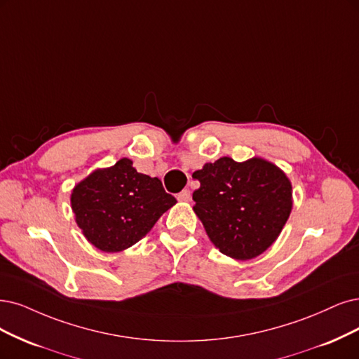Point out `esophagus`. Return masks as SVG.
Returning <instances> with one entry per match:
<instances>
[{
    "instance_id": "esophagus-1",
    "label": "esophagus",
    "mask_w": 359,
    "mask_h": 359,
    "mask_svg": "<svg viewBox=\"0 0 359 359\" xmlns=\"http://www.w3.org/2000/svg\"><path fill=\"white\" fill-rule=\"evenodd\" d=\"M177 200L179 201H189L191 200V192L188 189H183L182 192L177 194Z\"/></svg>"
}]
</instances>
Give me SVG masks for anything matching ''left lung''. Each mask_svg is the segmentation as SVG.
Instances as JSON below:
<instances>
[{"instance_id":"8db88e82","label":"left lung","mask_w":359,"mask_h":359,"mask_svg":"<svg viewBox=\"0 0 359 359\" xmlns=\"http://www.w3.org/2000/svg\"><path fill=\"white\" fill-rule=\"evenodd\" d=\"M192 177L201 183L194 211L220 253L250 260L276 241L293 208V188L280 167L260 156L243 163L222 156Z\"/></svg>"}]
</instances>
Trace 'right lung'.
<instances>
[{
    "label": "right lung",
    "instance_id": "add662e5",
    "mask_svg": "<svg viewBox=\"0 0 359 359\" xmlns=\"http://www.w3.org/2000/svg\"><path fill=\"white\" fill-rule=\"evenodd\" d=\"M176 203L161 180L137 172L128 158L90 172L71 194L78 228L104 253L135 245Z\"/></svg>",
    "mask_w": 359,
    "mask_h": 359
}]
</instances>
